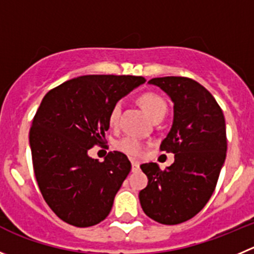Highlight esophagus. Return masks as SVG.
I'll return each mask as SVG.
<instances>
[{"label": "esophagus", "mask_w": 254, "mask_h": 254, "mask_svg": "<svg viewBox=\"0 0 254 254\" xmlns=\"http://www.w3.org/2000/svg\"><path fill=\"white\" fill-rule=\"evenodd\" d=\"M132 172H137L139 170V162L136 161V159H132Z\"/></svg>", "instance_id": "obj_1"}]
</instances>
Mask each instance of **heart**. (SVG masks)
<instances>
[{"label": "heart", "mask_w": 254, "mask_h": 254, "mask_svg": "<svg viewBox=\"0 0 254 254\" xmlns=\"http://www.w3.org/2000/svg\"><path fill=\"white\" fill-rule=\"evenodd\" d=\"M138 105L141 106L142 110L152 118L156 120L157 117L165 116L167 112V105H166L165 100L161 96L156 95L153 92H146L138 97ZM118 116H120V105L116 103L110 111V116H108V121H110L111 126H115L118 121ZM116 148L118 151L123 152L129 156H139L142 153V148L143 144L134 137H125V138L120 139L116 143Z\"/></svg>", "instance_id": "b5f03b06"}]
</instances>
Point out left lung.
<instances>
[{
  "label": "left lung",
  "mask_w": 254,
  "mask_h": 254,
  "mask_svg": "<svg viewBox=\"0 0 254 254\" xmlns=\"http://www.w3.org/2000/svg\"><path fill=\"white\" fill-rule=\"evenodd\" d=\"M173 102V122L162 151L175 153L162 171L153 162L141 165L148 185L139 192L142 209L162 224H178L201 211L211 198L227 152L226 121L213 96L187 77L148 81Z\"/></svg>",
  "instance_id": "left-lung-1"
}]
</instances>
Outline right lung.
Returning a JSON list of instances; mask_svg holds the SVG:
<instances>
[{"label":"right lung","mask_w":254,"mask_h":254,"mask_svg":"<svg viewBox=\"0 0 254 254\" xmlns=\"http://www.w3.org/2000/svg\"><path fill=\"white\" fill-rule=\"evenodd\" d=\"M144 82L137 76L88 74L43 97L30 131L33 170L46 203L66 223L95 226L112 209L131 162L118 151L100 162L88 151L105 143L111 108Z\"/></svg>","instance_id":"add662e5"}]
</instances>
